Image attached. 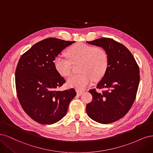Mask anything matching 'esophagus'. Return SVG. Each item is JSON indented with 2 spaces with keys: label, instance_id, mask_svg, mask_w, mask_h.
Segmentation results:
<instances>
[{
  "label": "esophagus",
  "instance_id": "obj_1",
  "mask_svg": "<svg viewBox=\"0 0 153 153\" xmlns=\"http://www.w3.org/2000/svg\"><path fill=\"white\" fill-rule=\"evenodd\" d=\"M76 93H77V95L78 96H81L83 93V91H79V90H76Z\"/></svg>",
  "mask_w": 153,
  "mask_h": 153
}]
</instances>
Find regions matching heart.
<instances>
[{
    "mask_svg": "<svg viewBox=\"0 0 153 153\" xmlns=\"http://www.w3.org/2000/svg\"><path fill=\"white\" fill-rule=\"evenodd\" d=\"M67 58L57 56L54 60L56 71L64 77L71 74L72 62H81L80 71L68 78L67 85L77 90H83L95 79H100L107 71L109 57L105 50L100 47H93L83 43H77L68 49Z\"/></svg>",
    "mask_w": 153,
    "mask_h": 153,
    "instance_id": "b5f03b06",
    "label": "heart"
}]
</instances>
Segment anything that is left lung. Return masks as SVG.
Wrapping results in <instances>:
<instances>
[{"label":"left lung","mask_w":153,"mask_h":153,"mask_svg":"<svg viewBox=\"0 0 153 153\" xmlns=\"http://www.w3.org/2000/svg\"><path fill=\"white\" fill-rule=\"evenodd\" d=\"M86 42L103 48L109 57L107 71L97 85L105 91H89L93 100L86 105V112L95 121L109 124L124 116L134 103L140 81L139 68L130 51L113 39L103 37Z\"/></svg>","instance_id":"1"}]
</instances>
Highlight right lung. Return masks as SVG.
Listing matches in <instances>:
<instances>
[{
  "instance_id": "right-lung-1",
  "label": "right lung",
  "mask_w": 153,
  "mask_h": 153,
  "mask_svg": "<svg viewBox=\"0 0 153 153\" xmlns=\"http://www.w3.org/2000/svg\"><path fill=\"white\" fill-rule=\"evenodd\" d=\"M74 41L48 38L33 45L19 58L15 72L17 95L24 111L42 125L54 124L67 114L74 89L56 91L65 82L54 60Z\"/></svg>"
}]
</instances>
